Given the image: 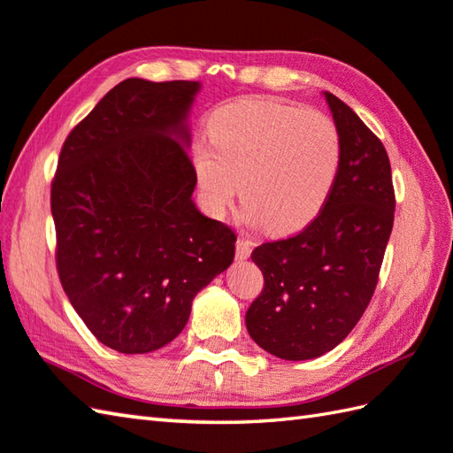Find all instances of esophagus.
<instances>
[{"instance_id":"obj_1","label":"esophagus","mask_w":453,"mask_h":453,"mask_svg":"<svg viewBox=\"0 0 453 453\" xmlns=\"http://www.w3.org/2000/svg\"><path fill=\"white\" fill-rule=\"evenodd\" d=\"M250 252H252V243H250V241H247V239H237V243H235V257H237L239 260H247V258L250 257Z\"/></svg>"}]
</instances>
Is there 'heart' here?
<instances>
[{"instance_id":"1","label":"heart","mask_w":453,"mask_h":453,"mask_svg":"<svg viewBox=\"0 0 453 453\" xmlns=\"http://www.w3.org/2000/svg\"><path fill=\"white\" fill-rule=\"evenodd\" d=\"M196 142L193 165L210 212L234 204L237 191L270 234H293L320 214L342 162L335 123L320 111L268 98L224 104Z\"/></svg>"}]
</instances>
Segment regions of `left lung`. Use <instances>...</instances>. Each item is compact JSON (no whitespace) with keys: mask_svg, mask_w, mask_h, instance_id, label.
<instances>
[{"mask_svg":"<svg viewBox=\"0 0 453 453\" xmlns=\"http://www.w3.org/2000/svg\"><path fill=\"white\" fill-rule=\"evenodd\" d=\"M342 162L320 214L297 235L262 243L252 262L265 289L247 311L262 349L307 361L342 343L369 307L394 226L392 167L380 139L347 104L324 92Z\"/></svg>","mask_w":453,"mask_h":453,"instance_id":"1","label":"left lung"}]
</instances>
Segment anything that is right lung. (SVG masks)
I'll return each instance as SVG.
<instances>
[{
	"mask_svg": "<svg viewBox=\"0 0 453 453\" xmlns=\"http://www.w3.org/2000/svg\"><path fill=\"white\" fill-rule=\"evenodd\" d=\"M201 82L127 79L63 142L51 181L63 291L96 340L127 355L175 340L235 234L193 203L188 110Z\"/></svg>",
	"mask_w": 453,
	"mask_h": 453,
	"instance_id": "right-lung-1",
	"label": "right lung"
}]
</instances>
